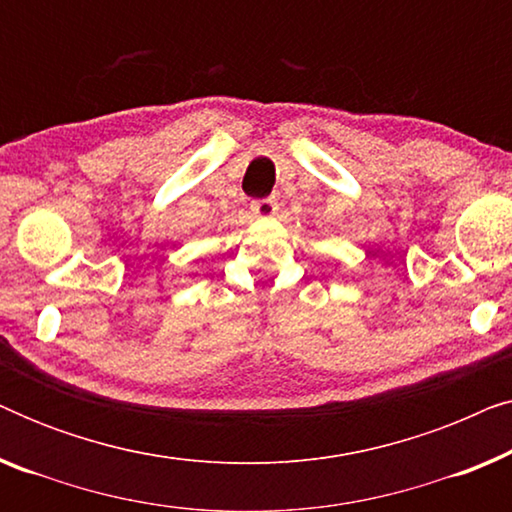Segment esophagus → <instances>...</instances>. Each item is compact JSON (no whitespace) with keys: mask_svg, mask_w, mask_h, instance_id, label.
Listing matches in <instances>:
<instances>
[{"mask_svg":"<svg viewBox=\"0 0 512 512\" xmlns=\"http://www.w3.org/2000/svg\"><path fill=\"white\" fill-rule=\"evenodd\" d=\"M251 212H254L256 216H272L277 212V202L272 198H263V200H254L251 202Z\"/></svg>","mask_w":512,"mask_h":512,"instance_id":"34e87169","label":"esophagus"}]
</instances>
